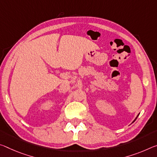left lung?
<instances>
[{"label":"left lung","instance_id":"left-lung-1","mask_svg":"<svg viewBox=\"0 0 157 157\" xmlns=\"http://www.w3.org/2000/svg\"><path fill=\"white\" fill-rule=\"evenodd\" d=\"M138 115H139V114H138V116H137V117H136V119H134V121H136V119H137V117H138Z\"/></svg>","mask_w":157,"mask_h":157}]
</instances>
